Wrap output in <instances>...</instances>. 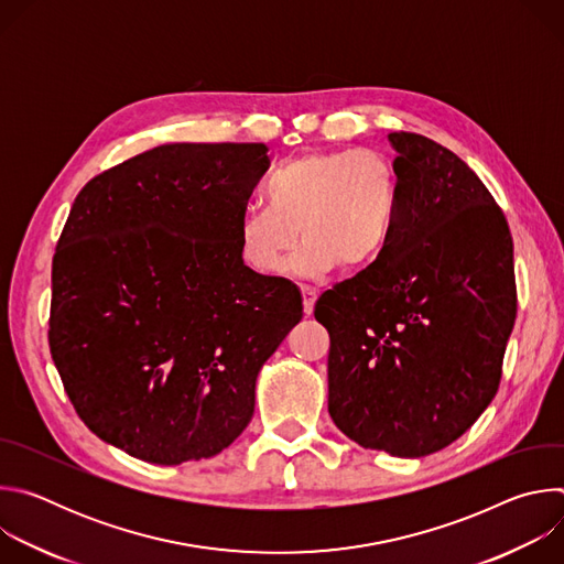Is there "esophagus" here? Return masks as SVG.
I'll return each mask as SVG.
<instances>
[{"mask_svg": "<svg viewBox=\"0 0 564 564\" xmlns=\"http://www.w3.org/2000/svg\"><path fill=\"white\" fill-rule=\"evenodd\" d=\"M301 296H303V312L305 316H310L314 312V303H316V290L312 288H301Z\"/></svg>", "mask_w": 564, "mask_h": 564, "instance_id": "esophagus-1", "label": "esophagus"}]
</instances>
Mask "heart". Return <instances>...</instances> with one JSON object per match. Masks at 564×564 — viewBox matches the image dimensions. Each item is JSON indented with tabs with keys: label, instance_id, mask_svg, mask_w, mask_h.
<instances>
[{
	"label": "heart",
	"instance_id": "b5f03b06",
	"mask_svg": "<svg viewBox=\"0 0 564 564\" xmlns=\"http://www.w3.org/2000/svg\"><path fill=\"white\" fill-rule=\"evenodd\" d=\"M268 207L238 218V254L259 276H279L294 248L290 270L321 279L339 263L372 265L390 246L399 216V181L381 151H316L288 160L265 183Z\"/></svg>",
	"mask_w": 564,
	"mask_h": 564
}]
</instances>
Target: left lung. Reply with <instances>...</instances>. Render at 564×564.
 I'll return each instance as SVG.
<instances>
[{"instance_id": "obj_1", "label": "left lung", "mask_w": 564, "mask_h": 564, "mask_svg": "<svg viewBox=\"0 0 564 564\" xmlns=\"http://www.w3.org/2000/svg\"><path fill=\"white\" fill-rule=\"evenodd\" d=\"M399 216L386 252L321 294L328 413L364 448L424 457L494 401L516 324L513 240L475 172L417 133H390Z\"/></svg>"}]
</instances>
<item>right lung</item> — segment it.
Instances as JSON below:
<instances>
[{"label": "right lung", "instance_id": "1", "mask_svg": "<svg viewBox=\"0 0 564 564\" xmlns=\"http://www.w3.org/2000/svg\"><path fill=\"white\" fill-rule=\"evenodd\" d=\"M268 167L261 142L163 144L96 176L70 207L51 355L79 420L131 457L174 466L227 448L303 316L294 283L238 254V218Z\"/></svg>", "mask_w": 564, "mask_h": 564}]
</instances>
